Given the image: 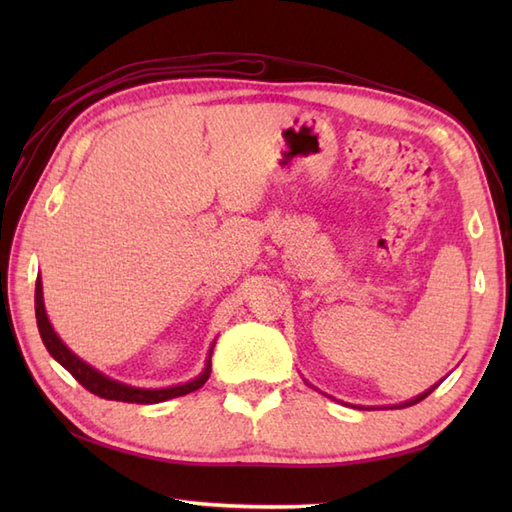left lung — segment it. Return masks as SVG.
<instances>
[{"instance_id":"8db88e82","label":"left lung","mask_w":512,"mask_h":512,"mask_svg":"<svg viewBox=\"0 0 512 512\" xmlns=\"http://www.w3.org/2000/svg\"><path fill=\"white\" fill-rule=\"evenodd\" d=\"M433 389H436V387H431L429 391H424V394H420V396H418L416 400H409V402H407V405H416V402H420V400H424V398H427V396L431 394V391H433ZM407 405H405V407H407Z\"/></svg>"}]
</instances>
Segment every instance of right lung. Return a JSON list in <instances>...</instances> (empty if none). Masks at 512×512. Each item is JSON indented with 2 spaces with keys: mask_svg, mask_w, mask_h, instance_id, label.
Segmentation results:
<instances>
[{
  "mask_svg": "<svg viewBox=\"0 0 512 512\" xmlns=\"http://www.w3.org/2000/svg\"><path fill=\"white\" fill-rule=\"evenodd\" d=\"M35 314H37V328L41 334V341L46 345V350L50 352V356L54 361H59L68 372L79 380V383L92 391L94 396H101L105 400H118V402H136V405H154V402H162L169 398H178L184 394H191V391L200 389L206 380L211 376V361L206 363V369L202 372V376H198L195 380L187 385H178V387H167V389H136L118 383V380L107 378L103 374L96 372L94 367H90L88 363H83L79 356L72 354L68 347L61 343V339L54 334L52 325L46 317V308H43V297H41V281L37 279V288H35Z\"/></svg>",
  "mask_w": 512,
  "mask_h": 512,
  "instance_id": "obj_1",
  "label": "right lung"
}]
</instances>
